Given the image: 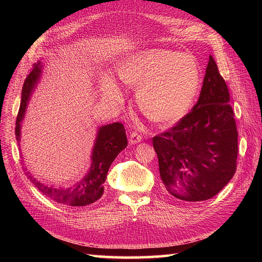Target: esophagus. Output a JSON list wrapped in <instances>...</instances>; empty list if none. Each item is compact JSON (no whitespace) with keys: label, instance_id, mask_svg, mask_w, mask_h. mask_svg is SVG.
<instances>
[{"label":"esophagus","instance_id":"obj_1","mask_svg":"<svg viewBox=\"0 0 262 262\" xmlns=\"http://www.w3.org/2000/svg\"><path fill=\"white\" fill-rule=\"evenodd\" d=\"M142 141V137L141 134H139L137 131H133L130 134V139H129V143L130 144H137L139 142Z\"/></svg>","mask_w":262,"mask_h":262}]
</instances>
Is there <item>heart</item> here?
<instances>
[{"label":"heart","mask_w":262,"mask_h":262,"mask_svg":"<svg viewBox=\"0 0 262 262\" xmlns=\"http://www.w3.org/2000/svg\"><path fill=\"white\" fill-rule=\"evenodd\" d=\"M120 81L137 87L140 109L155 122L168 123L184 117L200 86V69L193 55L168 49L147 48L125 57L118 66ZM102 91L119 100L120 87L108 74L101 76Z\"/></svg>","instance_id":"1"}]
</instances>
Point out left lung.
<instances>
[{"label":"left lung","mask_w":262,"mask_h":262,"mask_svg":"<svg viewBox=\"0 0 262 262\" xmlns=\"http://www.w3.org/2000/svg\"><path fill=\"white\" fill-rule=\"evenodd\" d=\"M237 137L227 85L210 55L200 96L191 112L153 138L167 191L191 202L216 195L236 171Z\"/></svg>","instance_id":"8db88e82"}]
</instances>
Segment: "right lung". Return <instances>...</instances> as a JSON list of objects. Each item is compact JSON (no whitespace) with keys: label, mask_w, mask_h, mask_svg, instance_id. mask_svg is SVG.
<instances>
[{"label":"right lung","mask_w":262,"mask_h":262,"mask_svg":"<svg viewBox=\"0 0 262 262\" xmlns=\"http://www.w3.org/2000/svg\"><path fill=\"white\" fill-rule=\"evenodd\" d=\"M41 73L42 64L40 61H38L34 64L33 71L28 74L23 85L21 101L16 119V128H15V136L18 144L20 143L21 122L26 114L28 101L40 80ZM126 145H128V140L123 124L114 122L112 124L101 125L97 130V136L93 146L90 170L74 186L70 188H57L39 181L29 171H26V175L39 191L54 202L70 207H85L100 199L104 193V182L106 181L110 165Z\"/></svg>","instance_id":"add662e5"}]
</instances>
